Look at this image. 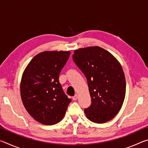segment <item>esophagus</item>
Here are the masks:
<instances>
[{"instance_id": "34e87169", "label": "esophagus", "mask_w": 148, "mask_h": 148, "mask_svg": "<svg viewBox=\"0 0 148 148\" xmlns=\"http://www.w3.org/2000/svg\"><path fill=\"white\" fill-rule=\"evenodd\" d=\"M77 95H75L74 97H72V99L74 100V101H76V100L77 99Z\"/></svg>"}]
</instances>
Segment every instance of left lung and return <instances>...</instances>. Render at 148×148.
<instances>
[{"mask_svg": "<svg viewBox=\"0 0 148 148\" xmlns=\"http://www.w3.org/2000/svg\"><path fill=\"white\" fill-rule=\"evenodd\" d=\"M72 59L88 84L91 104L84 109L87 117L104 123L116 116L123 103L126 82L119 61L99 46L75 50Z\"/></svg>", "mask_w": 148, "mask_h": 148, "instance_id": "1", "label": "left lung"}]
</instances>
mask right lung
<instances>
[{
    "instance_id": "1",
    "label": "right lung",
    "mask_w": 148,
    "mask_h": 148,
    "mask_svg": "<svg viewBox=\"0 0 148 148\" xmlns=\"http://www.w3.org/2000/svg\"><path fill=\"white\" fill-rule=\"evenodd\" d=\"M70 51H44L27 65L21 81V97L25 108L42 124L51 125L64 117L71 102L59 83V74Z\"/></svg>"
}]
</instances>
